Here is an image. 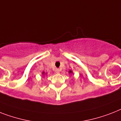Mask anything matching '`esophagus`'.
Wrapping results in <instances>:
<instances>
[{
	"mask_svg": "<svg viewBox=\"0 0 121 121\" xmlns=\"http://www.w3.org/2000/svg\"><path fill=\"white\" fill-rule=\"evenodd\" d=\"M55 72H56V73H59L60 72V69H58V68H56Z\"/></svg>",
	"mask_w": 121,
	"mask_h": 121,
	"instance_id": "esophagus-1",
	"label": "esophagus"
}]
</instances>
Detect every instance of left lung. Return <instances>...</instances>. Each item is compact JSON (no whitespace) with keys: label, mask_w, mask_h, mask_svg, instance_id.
<instances>
[{"label":"left lung","mask_w":121,"mask_h":121,"mask_svg":"<svg viewBox=\"0 0 121 121\" xmlns=\"http://www.w3.org/2000/svg\"><path fill=\"white\" fill-rule=\"evenodd\" d=\"M69 74H73V71L71 70L69 71Z\"/></svg>","instance_id":"obj_1"}]
</instances>
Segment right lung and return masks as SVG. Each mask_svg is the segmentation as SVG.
I'll return each mask as SVG.
<instances>
[{
	"label": "right lung",
	"mask_w": 121,
	"mask_h": 121,
	"mask_svg": "<svg viewBox=\"0 0 121 121\" xmlns=\"http://www.w3.org/2000/svg\"><path fill=\"white\" fill-rule=\"evenodd\" d=\"M47 73H45V71H43V72H42V76H45V74H47Z\"/></svg>",
	"instance_id": "right-lung-1"
}]
</instances>
